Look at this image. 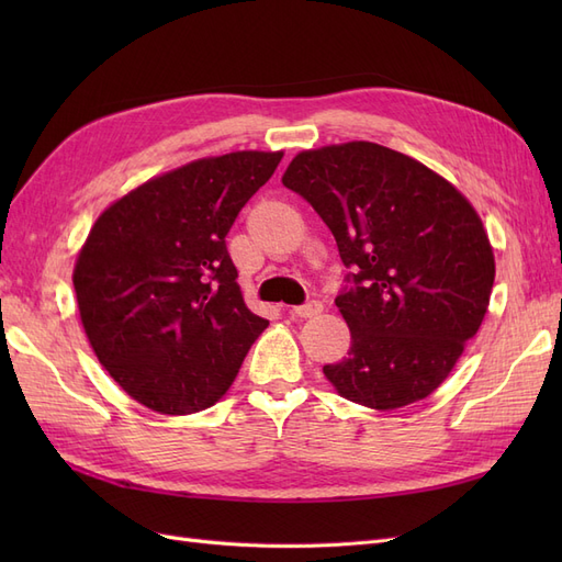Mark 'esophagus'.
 Segmentation results:
<instances>
[{"instance_id":"obj_1","label":"esophagus","mask_w":562,"mask_h":562,"mask_svg":"<svg viewBox=\"0 0 562 562\" xmlns=\"http://www.w3.org/2000/svg\"><path fill=\"white\" fill-rule=\"evenodd\" d=\"M293 316H300V318H310V316H316L323 312V302L321 300H307L304 304H297V307L291 310Z\"/></svg>"}]
</instances>
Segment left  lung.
Here are the masks:
<instances>
[{
  "label": "left lung",
  "mask_w": 562,
  "mask_h": 562,
  "mask_svg": "<svg viewBox=\"0 0 562 562\" xmlns=\"http://www.w3.org/2000/svg\"><path fill=\"white\" fill-rule=\"evenodd\" d=\"M283 184L312 203L349 269L335 304L351 347L326 378L375 411L427 398L487 312L495 255L481 217L424 164L363 140L300 151Z\"/></svg>",
  "instance_id": "left-lung-1"
}]
</instances>
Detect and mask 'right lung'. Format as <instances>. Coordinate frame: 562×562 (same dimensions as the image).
I'll return each instance as SVG.
<instances>
[{
  "label": "right lung",
  "instance_id": "right-lung-1",
  "mask_svg": "<svg viewBox=\"0 0 562 562\" xmlns=\"http://www.w3.org/2000/svg\"><path fill=\"white\" fill-rule=\"evenodd\" d=\"M283 151H232L149 180L95 220L75 267L89 342L128 396L164 415L211 407L269 326L225 236Z\"/></svg>",
  "mask_w": 562,
  "mask_h": 562
}]
</instances>
